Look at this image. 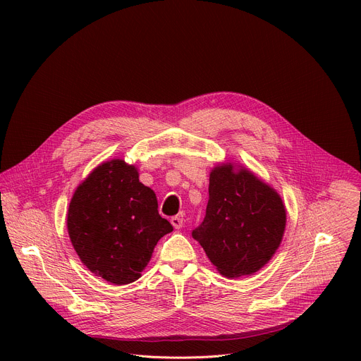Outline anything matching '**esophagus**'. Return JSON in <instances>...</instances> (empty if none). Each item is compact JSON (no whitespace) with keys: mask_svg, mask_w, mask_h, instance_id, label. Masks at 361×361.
Listing matches in <instances>:
<instances>
[{"mask_svg":"<svg viewBox=\"0 0 361 361\" xmlns=\"http://www.w3.org/2000/svg\"><path fill=\"white\" fill-rule=\"evenodd\" d=\"M183 223H184L183 217H178V216H176V217H171V224H173V227H174L176 230L181 228V227H183Z\"/></svg>","mask_w":361,"mask_h":361,"instance_id":"esophagus-1","label":"esophagus"}]
</instances>
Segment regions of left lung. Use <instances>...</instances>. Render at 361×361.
I'll use <instances>...</instances> for the list:
<instances>
[{
  "label": "left lung",
  "mask_w": 361,
  "mask_h": 361,
  "mask_svg": "<svg viewBox=\"0 0 361 361\" xmlns=\"http://www.w3.org/2000/svg\"><path fill=\"white\" fill-rule=\"evenodd\" d=\"M284 228L280 195L252 173L224 164L210 174L205 217L191 234L223 276L241 277L271 259Z\"/></svg>",
  "instance_id": "obj_1"
}]
</instances>
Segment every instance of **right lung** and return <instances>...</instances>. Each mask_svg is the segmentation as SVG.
I'll return each mask as SVG.
<instances>
[{"mask_svg":"<svg viewBox=\"0 0 361 361\" xmlns=\"http://www.w3.org/2000/svg\"><path fill=\"white\" fill-rule=\"evenodd\" d=\"M67 227L87 269L118 286L135 281L159 240L173 231L156 194L123 160L98 166L75 190Z\"/></svg>","mask_w":361,"mask_h":361,"instance_id":"right-lung-1","label":"right lung"}]
</instances>
